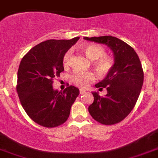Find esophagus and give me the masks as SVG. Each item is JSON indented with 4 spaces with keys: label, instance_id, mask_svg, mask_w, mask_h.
Listing matches in <instances>:
<instances>
[{
    "label": "esophagus",
    "instance_id": "obj_1",
    "mask_svg": "<svg viewBox=\"0 0 158 158\" xmlns=\"http://www.w3.org/2000/svg\"><path fill=\"white\" fill-rule=\"evenodd\" d=\"M85 92H86V90H85V89H79V93H80V94L85 93Z\"/></svg>",
    "mask_w": 158,
    "mask_h": 158
}]
</instances>
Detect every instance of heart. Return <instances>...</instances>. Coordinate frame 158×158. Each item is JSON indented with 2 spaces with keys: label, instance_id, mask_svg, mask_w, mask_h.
I'll list each match as a JSON object with an SVG mask.
<instances>
[{
  "label": "heart",
  "instance_id": "b5f03b06",
  "mask_svg": "<svg viewBox=\"0 0 158 158\" xmlns=\"http://www.w3.org/2000/svg\"><path fill=\"white\" fill-rule=\"evenodd\" d=\"M84 52L89 60H93V65L102 74L107 73L112 67L113 61L108 56H103L105 49L98 44H89L82 47ZM72 51L66 52L63 56V64L64 67H68L70 64ZM95 79V74L92 72L76 71L72 74L71 81L79 87L85 88Z\"/></svg>",
  "mask_w": 158,
  "mask_h": 158
}]
</instances>
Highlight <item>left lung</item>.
<instances>
[{"label":"left lung","mask_w":158,"mask_h":158,"mask_svg":"<svg viewBox=\"0 0 158 158\" xmlns=\"http://www.w3.org/2000/svg\"><path fill=\"white\" fill-rule=\"evenodd\" d=\"M105 44L114 55V64L103 80L95 85L107 89L105 97L92 92L94 102L89 106L91 116L102 125L118 123L128 116L137 102L144 82L141 61L135 49L112 36L84 37Z\"/></svg>","instance_id":"8db88e82"}]
</instances>
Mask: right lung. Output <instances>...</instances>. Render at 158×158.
<instances>
[{
    "label": "right lung",
    "instance_id": "obj_1",
    "mask_svg": "<svg viewBox=\"0 0 158 158\" xmlns=\"http://www.w3.org/2000/svg\"><path fill=\"white\" fill-rule=\"evenodd\" d=\"M79 39L48 40L33 47L21 60L17 94L28 116L41 126L54 128L64 123L79 95V89L73 85L60 92L52 88L53 78L64 71L63 56Z\"/></svg>",
    "mask_w": 158,
    "mask_h": 158
}]
</instances>
